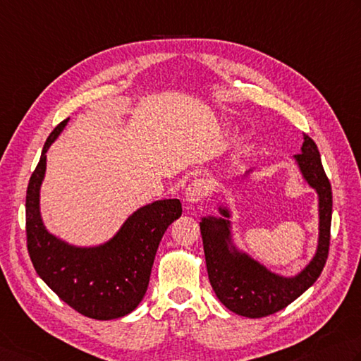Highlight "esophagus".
I'll return each instance as SVG.
<instances>
[{"mask_svg": "<svg viewBox=\"0 0 361 361\" xmlns=\"http://www.w3.org/2000/svg\"><path fill=\"white\" fill-rule=\"evenodd\" d=\"M209 194V183L207 180H194L186 189V200L189 203H200Z\"/></svg>", "mask_w": 361, "mask_h": 361, "instance_id": "esophagus-1", "label": "esophagus"}]
</instances>
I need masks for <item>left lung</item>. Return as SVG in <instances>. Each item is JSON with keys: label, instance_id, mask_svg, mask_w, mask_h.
Instances as JSON below:
<instances>
[{"label": "left lung", "instance_id": "obj_1", "mask_svg": "<svg viewBox=\"0 0 361 361\" xmlns=\"http://www.w3.org/2000/svg\"><path fill=\"white\" fill-rule=\"evenodd\" d=\"M295 161L308 185L319 195V245L314 258L293 279L279 277L247 255L228 249L230 230L225 219H203L200 233L209 283L230 312L245 317H264L286 308L319 277L329 257L331 225V186L314 140L303 134L302 153ZM221 213L228 217L227 209Z\"/></svg>", "mask_w": 361, "mask_h": 361}]
</instances>
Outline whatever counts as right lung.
Returning <instances> with one entry per match:
<instances>
[{"label": "right lung", "instance_id": "add662e5", "mask_svg": "<svg viewBox=\"0 0 361 361\" xmlns=\"http://www.w3.org/2000/svg\"><path fill=\"white\" fill-rule=\"evenodd\" d=\"M56 126L42 150L26 190V245L39 277L58 298L82 316L109 321L131 313L144 299L161 238L183 213L180 200H159L137 209L117 235L94 249L62 243L45 230L39 190L47 150L67 125Z\"/></svg>", "mask_w": 361, "mask_h": 361}]
</instances>
